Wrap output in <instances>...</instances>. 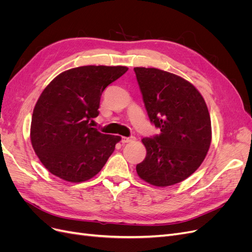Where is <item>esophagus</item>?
<instances>
[{
    "label": "esophagus",
    "mask_w": 252,
    "mask_h": 252,
    "mask_svg": "<svg viewBox=\"0 0 252 252\" xmlns=\"http://www.w3.org/2000/svg\"><path fill=\"white\" fill-rule=\"evenodd\" d=\"M134 140H135L134 136H130V138H126V136H123V138H122V143L123 144L130 143V142H133Z\"/></svg>",
    "instance_id": "esophagus-1"
}]
</instances>
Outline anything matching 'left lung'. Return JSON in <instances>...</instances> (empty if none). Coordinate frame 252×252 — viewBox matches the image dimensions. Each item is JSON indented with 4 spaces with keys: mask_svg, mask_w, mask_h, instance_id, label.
<instances>
[{
    "mask_svg": "<svg viewBox=\"0 0 252 252\" xmlns=\"http://www.w3.org/2000/svg\"><path fill=\"white\" fill-rule=\"evenodd\" d=\"M145 108L161 134L142 140L144 161L136 165L148 184L167 187L190 177L211 143V121L204 97L191 83L158 68L135 67Z\"/></svg>",
    "mask_w": 252,
    "mask_h": 252,
    "instance_id": "obj_1",
    "label": "left lung"
}]
</instances>
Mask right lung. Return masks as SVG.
<instances>
[{
    "label": "right lung",
    "instance_id": "1",
    "mask_svg": "<svg viewBox=\"0 0 252 252\" xmlns=\"http://www.w3.org/2000/svg\"><path fill=\"white\" fill-rule=\"evenodd\" d=\"M126 66H81L63 71L43 90L30 126V140L41 163L66 182L80 183L101 171L121 141L91 127L102 93Z\"/></svg>",
    "mask_w": 252,
    "mask_h": 252
}]
</instances>
